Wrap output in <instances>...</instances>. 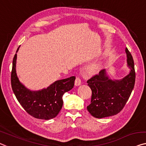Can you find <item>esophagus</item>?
Here are the masks:
<instances>
[{
    "label": "esophagus",
    "mask_w": 146,
    "mask_h": 146,
    "mask_svg": "<svg viewBox=\"0 0 146 146\" xmlns=\"http://www.w3.org/2000/svg\"><path fill=\"white\" fill-rule=\"evenodd\" d=\"M80 84H81V80H80V79L79 77H77L75 81V85L77 86L80 85Z\"/></svg>",
    "instance_id": "34e87169"
}]
</instances>
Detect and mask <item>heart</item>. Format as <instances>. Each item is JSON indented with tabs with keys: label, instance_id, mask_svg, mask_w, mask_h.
Here are the masks:
<instances>
[{
	"label": "heart",
	"instance_id": "heart-1",
	"mask_svg": "<svg viewBox=\"0 0 146 146\" xmlns=\"http://www.w3.org/2000/svg\"><path fill=\"white\" fill-rule=\"evenodd\" d=\"M101 66V64L100 62H94L88 66V70L91 73H96L100 69Z\"/></svg>",
	"mask_w": 146,
	"mask_h": 146
}]
</instances>
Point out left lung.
Segmentation results:
<instances>
[{
  "instance_id": "obj_1",
  "label": "left lung",
  "mask_w": 146,
  "mask_h": 146,
  "mask_svg": "<svg viewBox=\"0 0 146 146\" xmlns=\"http://www.w3.org/2000/svg\"><path fill=\"white\" fill-rule=\"evenodd\" d=\"M125 52L130 71L125 77L111 79L106 69H104L87 80L92 94L91 103L86 108L96 118H104L119 113L131 94L135 83V69L133 58L127 48Z\"/></svg>"
}]
</instances>
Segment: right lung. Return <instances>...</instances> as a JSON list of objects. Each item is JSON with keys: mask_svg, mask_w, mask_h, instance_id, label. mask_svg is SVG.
Returning <instances> with one entry per match:
<instances>
[{"mask_svg": "<svg viewBox=\"0 0 146 146\" xmlns=\"http://www.w3.org/2000/svg\"><path fill=\"white\" fill-rule=\"evenodd\" d=\"M17 48L16 53L18 51ZM17 54L12 62L11 84L17 101L30 115L35 118L49 120L57 116L63 106L62 97L73 88L75 77L56 80L38 90H31L19 81L16 73Z\"/></svg>", "mask_w": 146, "mask_h": 146, "instance_id": "right-lung-1", "label": "right lung"}]
</instances>
